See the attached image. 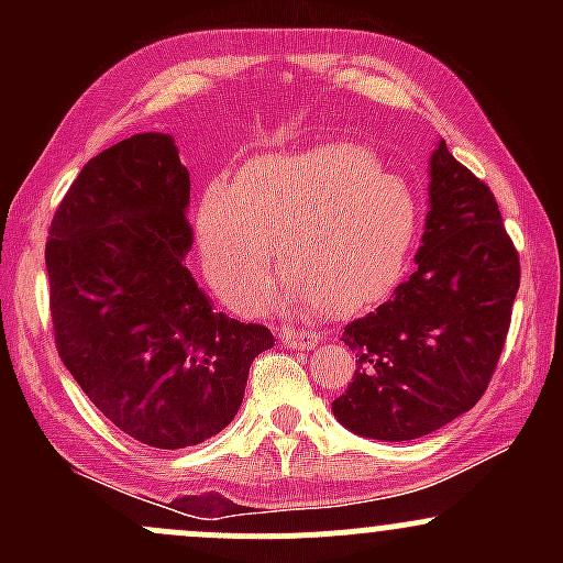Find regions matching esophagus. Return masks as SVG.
I'll return each mask as SVG.
<instances>
[{"label": "esophagus", "mask_w": 563, "mask_h": 563, "mask_svg": "<svg viewBox=\"0 0 563 563\" xmlns=\"http://www.w3.org/2000/svg\"><path fill=\"white\" fill-rule=\"evenodd\" d=\"M280 341L290 349H314L318 346V335H314V331H303V328H283L280 331Z\"/></svg>", "instance_id": "obj_1"}]
</instances>
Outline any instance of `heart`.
I'll return each mask as SVG.
<instances>
[{
  "label": "heart",
  "instance_id": "1",
  "mask_svg": "<svg viewBox=\"0 0 563 563\" xmlns=\"http://www.w3.org/2000/svg\"><path fill=\"white\" fill-rule=\"evenodd\" d=\"M418 228L416 192L357 142L262 153L232 187L211 185L198 209L206 273L249 312L273 299L277 249L290 303L352 318L391 294Z\"/></svg>",
  "mask_w": 563,
  "mask_h": 563
}]
</instances>
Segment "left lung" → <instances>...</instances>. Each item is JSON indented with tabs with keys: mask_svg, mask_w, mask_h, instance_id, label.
<instances>
[{
	"mask_svg": "<svg viewBox=\"0 0 563 563\" xmlns=\"http://www.w3.org/2000/svg\"><path fill=\"white\" fill-rule=\"evenodd\" d=\"M418 269L349 322L357 371L333 416L360 437L407 442L455 421L487 391L519 290V251L487 185L439 142Z\"/></svg>",
	"mask_w": 563,
	"mask_h": 563,
	"instance_id": "8db88e82",
	"label": "left lung"
}]
</instances>
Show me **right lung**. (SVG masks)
Here are the masks:
<instances>
[{"label":"right lung","instance_id":"right-lung-1","mask_svg":"<svg viewBox=\"0 0 563 563\" xmlns=\"http://www.w3.org/2000/svg\"><path fill=\"white\" fill-rule=\"evenodd\" d=\"M190 174L169 134L95 156L49 224V312L63 365L137 442L183 450L219 434L243 402L269 328L214 312L185 267Z\"/></svg>","mask_w":563,"mask_h":563}]
</instances>
